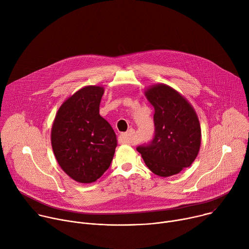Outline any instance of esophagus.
<instances>
[{
  "instance_id": "esophagus-1",
  "label": "esophagus",
  "mask_w": 249,
  "mask_h": 249,
  "mask_svg": "<svg viewBox=\"0 0 249 249\" xmlns=\"http://www.w3.org/2000/svg\"><path fill=\"white\" fill-rule=\"evenodd\" d=\"M134 135H135V130L130 129V130H128V132L121 134L120 138H121V140L124 142L125 144H132L133 143Z\"/></svg>"
}]
</instances>
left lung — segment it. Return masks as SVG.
I'll return each instance as SVG.
<instances>
[{"instance_id": "obj_1", "label": "left lung", "mask_w": 249, "mask_h": 249, "mask_svg": "<svg viewBox=\"0 0 249 249\" xmlns=\"http://www.w3.org/2000/svg\"><path fill=\"white\" fill-rule=\"evenodd\" d=\"M155 107V135L137 147L147 166L157 175L179 173L195 160L201 145V128L190 103L172 88L157 85L146 90Z\"/></svg>"}]
</instances>
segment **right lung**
Here are the masks:
<instances>
[{"label": "right lung", "mask_w": 249, "mask_h": 249, "mask_svg": "<svg viewBox=\"0 0 249 249\" xmlns=\"http://www.w3.org/2000/svg\"><path fill=\"white\" fill-rule=\"evenodd\" d=\"M103 92L95 86L78 90L61 105L52 126L56 160L81 183L94 182L109 168L117 146L112 127L99 114Z\"/></svg>", "instance_id": "1"}]
</instances>
